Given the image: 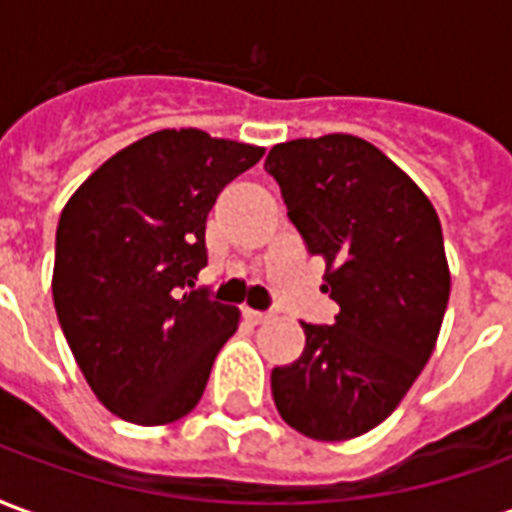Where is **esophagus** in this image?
<instances>
[{
    "mask_svg": "<svg viewBox=\"0 0 512 512\" xmlns=\"http://www.w3.org/2000/svg\"><path fill=\"white\" fill-rule=\"evenodd\" d=\"M245 316H248V322L251 324H264L267 319H270V313L267 311H253V308H248V311H245Z\"/></svg>",
    "mask_w": 512,
    "mask_h": 512,
    "instance_id": "obj_1",
    "label": "esophagus"
}]
</instances>
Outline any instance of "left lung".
<instances>
[{
    "mask_svg": "<svg viewBox=\"0 0 512 512\" xmlns=\"http://www.w3.org/2000/svg\"><path fill=\"white\" fill-rule=\"evenodd\" d=\"M264 169L341 308L335 324L302 322L305 349L272 368V398L308 439L363 436L434 352L450 300L442 223L417 182L360 136L275 144Z\"/></svg>",
    "mask_w": 512,
    "mask_h": 512,
    "instance_id": "obj_1",
    "label": "left lung"
}]
</instances>
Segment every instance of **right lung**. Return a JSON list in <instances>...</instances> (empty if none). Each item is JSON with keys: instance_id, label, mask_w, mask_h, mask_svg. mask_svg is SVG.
Segmentation results:
<instances>
[{"instance_id": "add662e5", "label": "right lung", "mask_w": 512, "mask_h": 512, "mask_svg": "<svg viewBox=\"0 0 512 512\" xmlns=\"http://www.w3.org/2000/svg\"><path fill=\"white\" fill-rule=\"evenodd\" d=\"M261 155L264 147L166 128L119 149L67 199L54 308L92 393L122 420L185 417L237 333L234 305L185 286L207 267L204 229L218 193Z\"/></svg>"}]
</instances>
